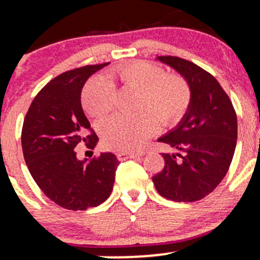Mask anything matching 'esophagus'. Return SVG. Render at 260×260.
<instances>
[{
    "mask_svg": "<svg viewBox=\"0 0 260 260\" xmlns=\"http://www.w3.org/2000/svg\"><path fill=\"white\" fill-rule=\"evenodd\" d=\"M117 155V159L123 160V159H134V157H139L142 155L134 154V153H126V151H120V153L116 154Z\"/></svg>",
    "mask_w": 260,
    "mask_h": 260,
    "instance_id": "esophagus-1",
    "label": "esophagus"
}]
</instances>
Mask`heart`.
<instances>
[{"label": "heart", "instance_id": "obj_1", "mask_svg": "<svg viewBox=\"0 0 260 260\" xmlns=\"http://www.w3.org/2000/svg\"><path fill=\"white\" fill-rule=\"evenodd\" d=\"M120 84L140 92L136 116L115 115L100 124L101 140L106 148L120 151H137L156 132L161 124L180 121L190 103V89L180 76L166 74L159 66L133 62L115 68L84 86L82 104L85 112L95 118L106 116L113 106V86Z\"/></svg>", "mask_w": 260, "mask_h": 260}]
</instances>
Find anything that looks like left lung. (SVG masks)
<instances>
[{
    "label": "left lung",
    "instance_id": "left-lung-1",
    "mask_svg": "<svg viewBox=\"0 0 260 260\" xmlns=\"http://www.w3.org/2000/svg\"><path fill=\"white\" fill-rule=\"evenodd\" d=\"M156 59L186 79L190 103L180 123L157 139L178 151L162 153L165 168L153 177L154 186L169 201H199L228 174L237 142V116L228 94L207 71L175 56Z\"/></svg>",
    "mask_w": 260,
    "mask_h": 260
}]
</instances>
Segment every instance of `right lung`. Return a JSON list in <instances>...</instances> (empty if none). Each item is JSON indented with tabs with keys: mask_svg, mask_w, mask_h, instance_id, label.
Here are the masks:
<instances>
[{
	"mask_svg": "<svg viewBox=\"0 0 260 260\" xmlns=\"http://www.w3.org/2000/svg\"><path fill=\"white\" fill-rule=\"evenodd\" d=\"M107 64L85 66L53 78L38 92L23 123L22 148L31 177L47 198L68 210L98 207L112 192L116 155L101 153L88 161L77 159L74 151L79 143L94 149L99 140L80 94L89 77Z\"/></svg>",
	"mask_w": 260,
	"mask_h": 260,
	"instance_id": "1",
	"label": "right lung"
}]
</instances>
